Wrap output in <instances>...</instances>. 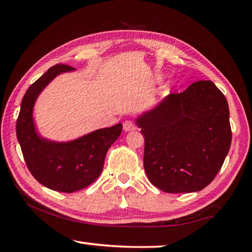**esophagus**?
Here are the masks:
<instances>
[{
	"label": "esophagus",
	"instance_id": "obj_1",
	"mask_svg": "<svg viewBox=\"0 0 252 252\" xmlns=\"http://www.w3.org/2000/svg\"><path fill=\"white\" fill-rule=\"evenodd\" d=\"M135 129V126L133 121L131 120H126L123 122V130H125L126 132H129V131H133Z\"/></svg>",
	"mask_w": 252,
	"mask_h": 252
}]
</instances>
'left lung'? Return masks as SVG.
<instances>
[{
    "instance_id": "left-lung-1",
    "label": "left lung",
    "mask_w": 252,
    "mask_h": 252,
    "mask_svg": "<svg viewBox=\"0 0 252 252\" xmlns=\"http://www.w3.org/2000/svg\"><path fill=\"white\" fill-rule=\"evenodd\" d=\"M135 123L144 136V171L153 186L168 193L206 188L231 144L228 102L212 81H198L169 94Z\"/></svg>"
}]
</instances>
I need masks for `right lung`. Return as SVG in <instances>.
<instances>
[{
    "label": "right lung",
    "mask_w": 252,
    "mask_h": 252,
    "mask_svg": "<svg viewBox=\"0 0 252 252\" xmlns=\"http://www.w3.org/2000/svg\"><path fill=\"white\" fill-rule=\"evenodd\" d=\"M74 70L65 64L50 67L25 92L16 121V136L30 172L41 185L65 193L84 189L99 178L106 152L122 132L118 123L66 142L52 141L37 132L33 119L37 96L59 74Z\"/></svg>",
    "instance_id": "right-lung-1"
}]
</instances>
